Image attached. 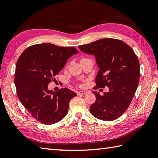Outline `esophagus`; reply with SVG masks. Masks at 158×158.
Here are the masks:
<instances>
[{
    "label": "esophagus",
    "mask_w": 158,
    "mask_h": 158,
    "mask_svg": "<svg viewBox=\"0 0 158 158\" xmlns=\"http://www.w3.org/2000/svg\"><path fill=\"white\" fill-rule=\"evenodd\" d=\"M86 93H87V92H86L85 91L80 90L79 92H77V94H78V95H85Z\"/></svg>",
    "instance_id": "esophagus-1"
}]
</instances>
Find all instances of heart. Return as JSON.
Masks as SVG:
<instances>
[{
    "mask_svg": "<svg viewBox=\"0 0 158 158\" xmlns=\"http://www.w3.org/2000/svg\"><path fill=\"white\" fill-rule=\"evenodd\" d=\"M83 59H85V58H83ZM82 60H83V59H82Z\"/></svg>",
    "mask_w": 158,
    "mask_h": 158,
    "instance_id": "heart-1",
    "label": "heart"
}]
</instances>
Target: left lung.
<instances>
[{"label": "left lung", "instance_id": "8db88e82", "mask_svg": "<svg viewBox=\"0 0 158 158\" xmlns=\"http://www.w3.org/2000/svg\"><path fill=\"white\" fill-rule=\"evenodd\" d=\"M78 47L85 53L94 55L99 68L96 88H110L103 96L93 92L96 101L89 112L100 120L117 119L129 106L138 88L140 63L137 56L126 43L113 38L100 39Z\"/></svg>", "mask_w": 158, "mask_h": 158}]
</instances>
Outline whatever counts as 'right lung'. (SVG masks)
I'll use <instances>...</instances> for the list:
<instances>
[{
	"label": "right lung",
	"mask_w": 158,
	"mask_h": 158,
	"mask_svg": "<svg viewBox=\"0 0 158 158\" xmlns=\"http://www.w3.org/2000/svg\"><path fill=\"white\" fill-rule=\"evenodd\" d=\"M77 52L73 46L44 43L29 46L18 58L14 79L18 97L31 115L42 124H54L63 119L70 99L77 96L66 88L56 92L48 90V85Z\"/></svg>",
	"instance_id": "1"
}]
</instances>
